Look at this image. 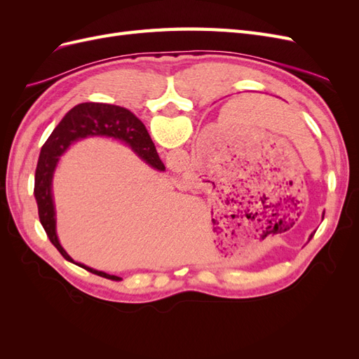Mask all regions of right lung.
<instances>
[{
    "label": "right lung",
    "instance_id": "1",
    "mask_svg": "<svg viewBox=\"0 0 359 359\" xmlns=\"http://www.w3.org/2000/svg\"><path fill=\"white\" fill-rule=\"evenodd\" d=\"M86 137H107L118 140V142L132 148L133 153L140 160H144L148 166L158 172H165L166 169L157 154V149L144 123L126 107L107 103H81L69 111L50 133L45 145L41 147L36 169L34 196L39 206L40 223L45 227L50 243L57 247L62 257L70 260V262H74V260L62 248L57 235V211L55 202H53L52 182L61 156L74 142ZM74 264L95 276L114 281L123 280L121 277L111 276L104 271L94 269L81 262Z\"/></svg>",
    "mask_w": 359,
    "mask_h": 359
}]
</instances>
